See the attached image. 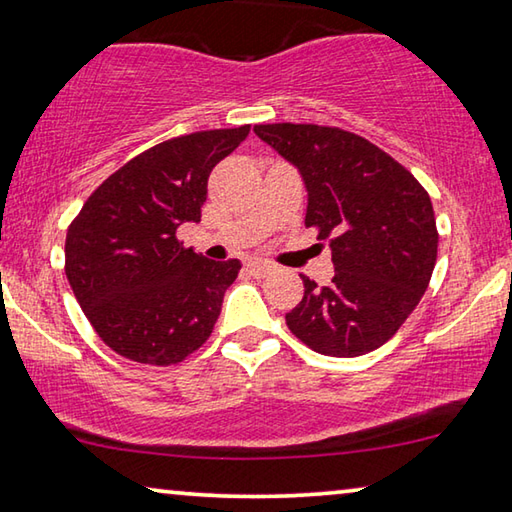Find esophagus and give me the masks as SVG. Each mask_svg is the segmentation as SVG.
Returning a JSON list of instances; mask_svg holds the SVG:
<instances>
[{"mask_svg": "<svg viewBox=\"0 0 512 512\" xmlns=\"http://www.w3.org/2000/svg\"><path fill=\"white\" fill-rule=\"evenodd\" d=\"M246 271L255 277H266L275 271V266L268 262H257V259H250V262H246Z\"/></svg>", "mask_w": 512, "mask_h": 512, "instance_id": "1", "label": "esophagus"}]
</instances>
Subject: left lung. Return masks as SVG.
<instances>
[{
    "label": "left lung",
    "mask_w": 512,
    "mask_h": 512,
    "mask_svg": "<svg viewBox=\"0 0 512 512\" xmlns=\"http://www.w3.org/2000/svg\"><path fill=\"white\" fill-rule=\"evenodd\" d=\"M259 140L305 180L307 228L332 248L334 277L287 314L291 334L325 357H361L402 327L429 287L438 255L433 205L386 151L336 126L257 124Z\"/></svg>",
    "instance_id": "1"
}]
</instances>
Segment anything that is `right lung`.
I'll use <instances>...</instances> for the list:
<instances>
[{"instance_id":"right-lung-1","label":"right lung","mask_w":512,"mask_h":512,"mask_svg":"<svg viewBox=\"0 0 512 512\" xmlns=\"http://www.w3.org/2000/svg\"><path fill=\"white\" fill-rule=\"evenodd\" d=\"M248 133V124L216 128L151 146L103 180L69 223V287L121 357L171 366L210 339L241 264L205 259L176 230L201 221L207 178Z\"/></svg>"}]
</instances>
